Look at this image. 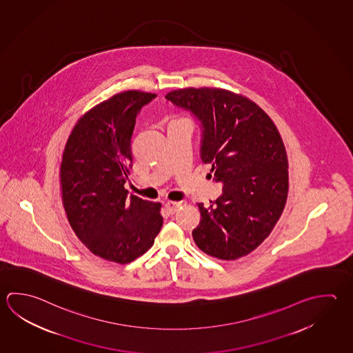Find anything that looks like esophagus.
I'll use <instances>...</instances> for the list:
<instances>
[{"mask_svg": "<svg viewBox=\"0 0 353 353\" xmlns=\"http://www.w3.org/2000/svg\"><path fill=\"white\" fill-rule=\"evenodd\" d=\"M180 205H181L180 201H168L167 204H165V209H167V212L169 214H174V212L178 210V208Z\"/></svg>", "mask_w": 353, "mask_h": 353, "instance_id": "obj_1", "label": "esophagus"}]
</instances>
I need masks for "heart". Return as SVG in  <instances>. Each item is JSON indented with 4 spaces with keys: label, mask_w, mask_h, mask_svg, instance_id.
<instances>
[{
    "label": "heart",
    "mask_w": 353,
    "mask_h": 353,
    "mask_svg": "<svg viewBox=\"0 0 353 353\" xmlns=\"http://www.w3.org/2000/svg\"><path fill=\"white\" fill-rule=\"evenodd\" d=\"M181 123H189V124H190L189 119H186V118H175L172 122L169 123V127H173L175 124H181ZM169 127H168V128H169Z\"/></svg>",
    "instance_id": "obj_1"
}]
</instances>
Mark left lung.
<instances>
[{
    "label": "left lung",
    "instance_id": "obj_1",
    "mask_svg": "<svg viewBox=\"0 0 353 353\" xmlns=\"http://www.w3.org/2000/svg\"><path fill=\"white\" fill-rule=\"evenodd\" d=\"M165 98L201 122V161L224 184L209 208L198 203L195 244L220 260L246 256L269 236L288 200L289 161L275 123L231 90L189 87Z\"/></svg>",
    "mask_w": 353,
    "mask_h": 353
}]
</instances>
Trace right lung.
Listing matches in <instances>:
<instances>
[{"mask_svg":"<svg viewBox=\"0 0 353 353\" xmlns=\"http://www.w3.org/2000/svg\"><path fill=\"white\" fill-rule=\"evenodd\" d=\"M157 94L124 90L78 119L67 139L59 181L78 239L96 256L128 263L147 252L163 225L161 203L128 196L135 118Z\"/></svg>","mask_w":353,"mask_h":353,"instance_id":"1","label":"right lung"}]
</instances>
